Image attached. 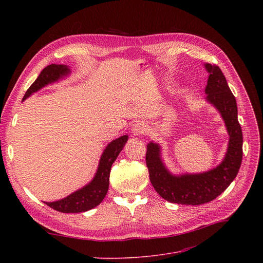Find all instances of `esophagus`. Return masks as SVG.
<instances>
[{"label": "esophagus", "instance_id": "34e87169", "mask_svg": "<svg viewBox=\"0 0 263 263\" xmlns=\"http://www.w3.org/2000/svg\"><path fill=\"white\" fill-rule=\"evenodd\" d=\"M133 135L135 136H139L141 134H144L146 131H147V128H146V124L142 121H136L134 122V124L132 126V129H131Z\"/></svg>", "mask_w": 263, "mask_h": 263}]
</instances>
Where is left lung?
Listing matches in <instances>:
<instances>
[{
    "mask_svg": "<svg viewBox=\"0 0 263 263\" xmlns=\"http://www.w3.org/2000/svg\"><path fill=\"white\" fill-rule=\"evenodd\" d=\"M209 73L204 89L205 101L216 108L229 135L223 161L214 168L198 174H173L162 159L158 143L147 145L146 164L149 178L158 194L170 202L197 205L209 202L230 185L237 177L242 162L243 135L238 120L237 101L222 70L211 64L203 65Z\"/></svg>",
    "mask_w": 263,
    "mask_h": 263,
    "instance_id": "8db88e82",
    "label": "left lung"
}]
</instances>
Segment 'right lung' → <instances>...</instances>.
<instances>
[{
  "label": "right lung",
  "mask_w": 263,
  "mask_h": 263,
  "mask_svg": "<svg viewBox=\"0 0 263 263\" xmlns=\"http://www.w3.org/2000/svg\"><path fill=\"white\" fill-rule=\"evenodd\" d=\"M70 73V67L66 65L52 64L47 66L40 72L31 87L26 90L23 97V101L39 89L49 84H52V83L63 80ZM128 139V135H122L118 137V139L108 143V145L103 150L98 168H97V172L90 182L79 189L78 191L71 193L70 195H68L63 199L52 202H44L47 205L51 206L52 209L63 213L85 212L100 204V202L104 199L108 190L110 167H112V164L117 159L120 151L123 149V146L126 145Z\"/></svg>",
  "instance_id": "right-lung-1"
}]
</instances>
